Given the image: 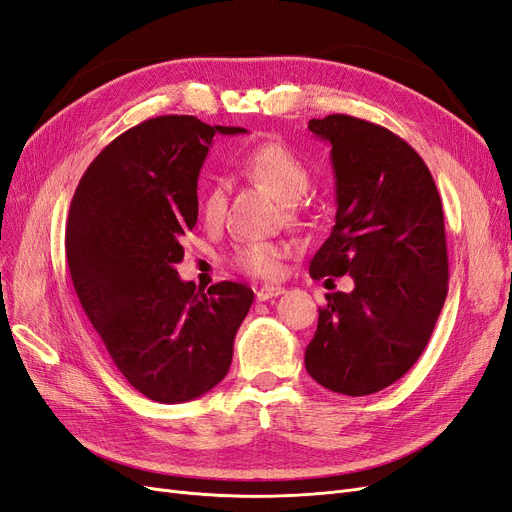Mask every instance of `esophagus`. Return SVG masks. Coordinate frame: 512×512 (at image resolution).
Masks as SVG:
<instances>
[{
  "mask_svg": "<svg viewBox=\"0 0 512 512\" xmlns=\"http://www.w3.org/2000/svg\"><path fill=\"white\" fill-rule=\"evenodd\" d=\"M280 294H284V288L282 286H273V284H267L256 290V299L258 301H269L273 297H280Z\"/></svg>",
  "mask_w": 512,
  "mask_h": 512,
  "instance_id": "esophagus-1",
  "label": "esophagus"
}]
</instances>
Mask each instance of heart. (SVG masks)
<instances>
[{
	"label": "heart",
	"mask_w": 512,
	"mask_h": 512,
	"mask_svg": "<svg viewBox=\"0 0 512 512\" xmlns=\"http://www.w3.org/2000/svg\"><path fill=\"white\" fill-rule=\"evenodd\" d=\"M237 166L245 177L265 185L275 198H280L286 205L297 203L309 188V170L305 162L280 141H265L247 149ZM226 198V185L220 179H209L203 185L200 215L207 224L222 222ZM288 252L290 247L280 241L243 243L232 254V265L256 277H273L280 271V262Z\"/></svg>",
	"instance_id": "heart-1"
}]
</instances>
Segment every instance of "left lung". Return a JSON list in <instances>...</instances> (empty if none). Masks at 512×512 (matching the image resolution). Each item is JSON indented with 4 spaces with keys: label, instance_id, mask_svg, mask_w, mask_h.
Segmentation results:
<instances>
[{
    "label": "left lung",
    "instance_id": "obj_1",
    "mask_svg": "<svg viewBox=\"0 0 512 512\" xmlns=\"http://www.w3.org/2000/svg\"><path fill=\"white\" fill-rule=\"evenodd\" d=\"M331 145L337 213L309 262L314 280L350 273L327 294L305 367L350 397L397 382L423 354L448 292L442 200L423 158L376 123L327 115L307 123Z\"/></svg>",
    "mask_w": 512,
    "mask_h": 512
}]
</instances>
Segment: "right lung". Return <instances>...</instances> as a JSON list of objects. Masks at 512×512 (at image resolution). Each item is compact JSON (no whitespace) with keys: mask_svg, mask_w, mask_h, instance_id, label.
Here are the masks:
<instances>
[{"mask_svg":"<svg viewBox=\"0 0 512 512\" xmlns=\"http://www.w3.org/2000/svg\"><path fill=\"white\" fill-rule=\"evenodd\" d=\"M190 115L147 119L89 164L74 192L66 258L89 322L138 393L183 404L220 384L254 292L183 282V237L198 218V173L215 134Z\"/></svg>","mask_w":512,"mask_h":512,"instance_id":"add662e5","label":"right lung"}]
</instances>
